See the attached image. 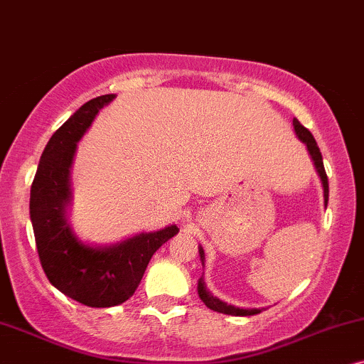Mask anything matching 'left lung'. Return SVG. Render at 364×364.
<instances>
[{"label": "left lung", "instance_id": "obj_1", "mask_svg": "<svg viewBox=\"0 0 364 364\" xmlns=\"http://www.w3.org/2000/svg\"><path fill=\"white\" fill-rule=\"evenodd\" d=\"M293 126H294V132H296L298 138L301 139V141L306 144L309 154H311V159L314 163V166H316V171L319 174V178H321V183H323V193H324V205H328V195H329V190H328V176H326V171H324V164H323V156H321V151H319L316 141H314L313 134L308 132L304 126L299 123V121L294 118L293 119ZM200 256H201V261L205 263V251L200 246ZM198 294H200L201 301L206 304L208 308L213 309V311H218V313H223V314H231V316H253V314H258L261 313V309H256V308H251V309H245V308H236L232 306V304H228L225 301H221L220 298L213 296V294L208 291L206 287H205V279L200 278L198 281Z\"/></svg>", "mask_w": 364, "mask_h": 364}]
</instances>
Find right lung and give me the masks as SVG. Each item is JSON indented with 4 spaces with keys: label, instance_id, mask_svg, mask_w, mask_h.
<instances>
[{
    "label": "right lung",
    "instance_id": "add662e5",
    "mask_svg": "<svg viewBox=\"0 0 364 364\" xmlns=\"http://www.w3.org/2000/svg\"><path fill=\"white\" fill-rule=\"evenodd\" d=\"M113 98L114 95H103L90 100L56 129L41 154L30 196V216L43 271L63 294L91 308L116 306L132 298L151 256L179 231L171 225L111 246H90L76 238L66 221L76 143L98 111Z\"/></svg>",
    "mask_w": 364,
    "mask_h": 364
}]
</instances>
